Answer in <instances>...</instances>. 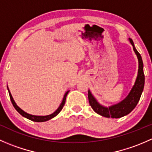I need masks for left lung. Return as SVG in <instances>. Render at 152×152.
<instances>
[{
    "instance_id": "1",
    "label": "left lung",
    "mask_w": 152,
    "mask_h": 152,
    "mask_svg": "<svg viewBox=\"0 0 152 152\" xmlns=\"http://www.w3.org/2000/svg\"><path fill=\"white\" fill-rule=\"evenodd\" d=\"M129 41L132 45L133 49H134V52L137 56V59H138L139 69L135 84L133 86L132 89L130 91L128 96L118 104L113 105L107 108V107H104L99 104L97 101L93 97V95L91 94L90 90L88 91V100L90 105L91 106L93 110L96 113L104 116V117L119 118H121L124 115H128L137 106L140 99V96H141L142 90H143L144 83H145V76H144L143 73V63H142V58L139 52L136 50L132 39H129Z\"/></svg>"
}]
</instances>
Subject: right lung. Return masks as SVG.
Here are the masks:
<instances>
[{"instance_id":"right-lung-1","label":"right lung","mask_w":152,"mask_h":152,"mask_svg":"<svg viewBox=\"0 0 152 152\" xmlns=\"http://www.w3.org/2000/svg\"><path fill=\"white\" fill-rule=\"evenodd\" d=\"M69 91H67L65 93V96H64V98H63V100H62V104H61L60 106L59 107V108L57 109V110H56V111L54 112L53 113H52V114L49 115H45V116H37V115H30V114H28V113H25V112L23 111V110H21L20 107H18V106H17L16 104H15V101L13 100V98H12V95H11L10 90H9V94H10V99H11V102H12V104H13L14 107L15 108V110H17V111L18 112V113H20V114L21 115H23V117L29 119V120L32 121H35V122H44V121H48L50 120V119L53 118V117H55L56 115H57L59 113V112L61 111V110H62V108H63L64 105H65V100H66V96L67 95V93H68Z\"/></svg>"}]
</instances>
